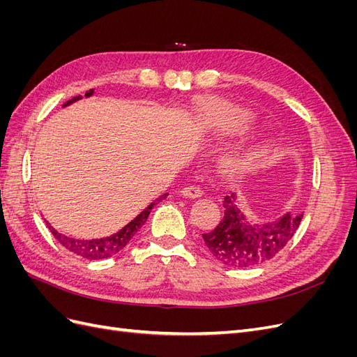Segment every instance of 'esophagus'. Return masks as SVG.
<instances>
[{
	"mask_svg": "<svg viewBox=\"0 0 357 357\" xmlns=\"http://www.w3.org/2000/svg\"><path fill=\"white\" fill-rule=\"evenodd\" d=\"M180 193H181L183 197H186V198H199L202 195V190L198 186H195V185H190V186L183 188L180 190Z\"/></svg>",
	"mask_w": 357,
	"mask_h": 357,
	"instance_id": "1",
	"label": "esophagus"
}]
</instances>
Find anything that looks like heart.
Listing matches in <instances>:
<instances>
[{
  "label": "heart",
  "mask_w": 357,
  "mask_h": 357,
  "mask_svg": "<svg viewBox=\"0 0 357 357\" xmlns=\"http://www.w3.org/2000/svg\"><path fill=\"white\" fill-rule=\"evenodd\" d=\"M253 116L245 110L240 109H218L211 113V125L215 131L229 134L245 129L252 125ZM259 153H261V144L257 142H250L238 149L229 150L222 156V168L228 172H240L250 168Z\"/></svg>",
  "instance_id": "1"
}]
</instances>
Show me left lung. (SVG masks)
<instances>
[{
    "instance_id": "obj_1",
    "label": "left lung",
    "mask_w": 357,
    "mask_h": 357,
    "mask_svg": "<svg viewBox=\"0 0 357 357\" xmlns=\"http://www.w3.org/2000/svg\"><path fill=\"white\" fill-rule=\"evenodd\" d=\"M225 214L220 223L202 238L219 262L235 268H248L273 259L291 240L302 214H284L266 223H250L236 204L235 193L223 198Z\"/></svg>"
}]
</instances>
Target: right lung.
I'll return each mask as SVG.
<instances>
[{
  "label": "right lung",
  "instance_id": "obj_1",
  "mask_svg": "<svg viewBox=\"0 0 357 357\" xmlns=\"http://www.w3.org/2000/svg\"><path fill=\"white\" fill-rule=\"evenodd\" d=\"M93 93V89L88 91L84 93L86 98L91 96ZM82 100V95L79 96H74L70 101H67L62 107H67L75 101ZM168 193H164V195H160L158 199H155L152 204L146 207L142 213H139L137 218L129 222L125 228H122L119 232L110 235V236H105V238H95V240H79V238H73V236H67L63 234H59L55 228H52V226L47 223V228L50 229V232L53 234V236L58 240L59 244H62L63 247L67 248V250L73 252L74 255L82 256L84 259H89V261H98V259H107V257H112L116 253H119L121 250H123V247L131 241L132 236L137 234V231L142 228V226L146 223L147 218L150 211H152L153 205L160 202L164 198H167Z\"/></svg>",
  "mask_w": 357,
  "mask_h": 357
}]
</instances>
